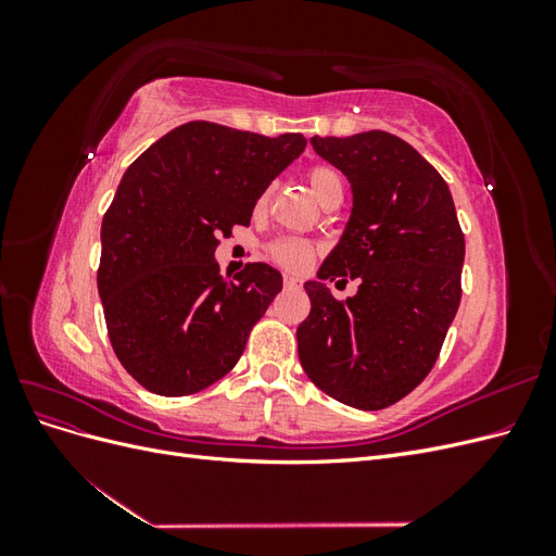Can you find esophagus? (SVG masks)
Returning a JSON list of instances; mask_svg holds the SVG:
<instances>
[{"label": "esophagus", "mask_w": 556, "mask_h": 556, "mask_svg": "<svg viewBox=\"0 0 556 556\" xmlns=\"http://www.w3.org/2000/svg\"><path fill=\"white\" fill-rule=\"evenodd\" d=\"M282 285H285V288H288V290H292V288H299L301 280H299L296 276H292V274H285V276H282Z\"/></svg>", "instance_id": "esophagus-1"}]
</instances>
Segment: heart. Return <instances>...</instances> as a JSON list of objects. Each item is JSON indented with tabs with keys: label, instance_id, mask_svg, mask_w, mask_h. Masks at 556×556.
Wrapping results in <instances>:
<instances>
[{
	"label": "heart",
	"instance_id": "obj_1",
	"mask_svg": "<svg viewBox=\"0 0 556 556\" xmlns=\"http://www.w3.org/2000/svg\"><path fill=\"white\" fill-rule=\"evenodd\" d=\"M308 188L317 201H325L329 194H336V192L343 194V176L336 169H331V166H313L308 172ZM264 201H266V194L260 197V206ZM268 255H271L280 266L301 268L308 264L313 255V245L299 239H280L268 248Z\"/></svg>",
	"mask_w": 556,
	"mask_h": 556
}]
</instances>
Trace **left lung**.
Here are the masks:
<instances>
[{
	"instance_id": "8db88e82",
	"label": "left lung",
	"mask_w": 556,
	"mask_h": 556,
	"mask_svg": "<svg viewBox=\"0 0 556 556\" xmlns=\"http://www.w3.org/2000/svg\"><path fill=\"white\" fill-rule=\"evenodd\" d=\"M315 153L352 190L341 241L304 288L299 362L331 399L380 410L410 394L439 359L462 299L464 233L447 182L390 131L313 137ZM361 278L336 302L325 279ZM341 282V280H339Z\"/></svg>"
}]
</instances>
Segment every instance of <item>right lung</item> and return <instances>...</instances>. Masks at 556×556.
I'll use <instances>...</instances> for the list:
<instances>
[{
    "label": "right lung",
    "mask_w": 556,
    "mask_h": 556,
    "mask_svg": "<svg viewBox=\"0 0 556 556\" xmlns=\"http://www.w3.org/2000/svg\"><path fill=\"white\" fill-rule=\"evenodd\" d=\"M304 148L301 134L268 139L194 121L125 172L102 220L97 288L115 355L148 392L194 394L237 366L282 276L252 262L237 280L223 278L217 239L250 225L257 199Z\"/></svg>",
    "instance_id": "right-lung-1"
}]
</instances>
